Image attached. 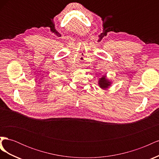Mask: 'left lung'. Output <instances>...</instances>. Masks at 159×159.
<instances>
[{
  "label": "left lung",
  "instance_id": "8db88e82",
  "mask_svg": "<svg viewBox=\"0 0 159 159\" xmlns=\"http://www.w3.org/2000/svg\"><path fill=\"white\" fill-rule=\"evenodd\" d=\"M111 81L107 78L106 75H103L98 80V85L102 89H107L111 85Z\"/></svg>",
  "mask_w": 159,
  "mask_h": 159
}]
</instances>
